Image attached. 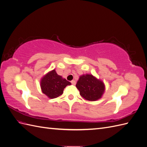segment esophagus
Instances as JSON below:
<instances>
[{
    "label": "esophagus",
    "mask_w": 147,
    "mask_h": 147,
    "mask_svg": "<svg viewBox=\"0 0 147 147\" xmlns=\"http://www.w3.org/2000/svg\"><path fill=\"white\" fill-rule=\"evenodd\" d=\"M71 83H72V84H73V85H75L76 82H75V80H72V81H71Z\"/></svg>",
    "instance_id": "1"
}]
</instances>
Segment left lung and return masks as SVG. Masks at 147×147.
I'll use <instances>...</instances> for the list:
<instances>
[{"label": "left lung", "instance_id": "8db88e82", "mask_svg": "<svg viewBox=\"0 0 147 147\" xmlns=\"http://www.w3.org/2000/svg\"><path fill=\"white\" fill-rule=\"evenodd\" d=\"M76 87L81 96L90 101L100 99L105 91L104 83L91 74L83 75L80 77Z\"/></svg>", "mask_w": 147, "mask_h": 147}]
</instances>
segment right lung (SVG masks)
Listing matches in <instances>:
<instances>
[{
	"mask_svg": "<svg viewBox=\"0 0 147 147\" xmlns=\"http://www.w3.org/2000/svg\"><path fill=\"white\" fill-rule=\"evenodd\" d=\"M71 83L57 75L54 69L44 75L40 81L42 92L49 98L54 99L63 94L64 89Z\"/></svg>",
	"mask_w": 147,
	"mask_h": 147,
	"instance_id": "right-lung-1",
	"label": "right lung"
}]
</instances>
